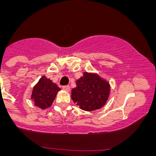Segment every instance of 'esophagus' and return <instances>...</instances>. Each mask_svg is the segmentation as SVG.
I'll return each mask as SVG.
<instances>
[{
  "label": "esophagus",
  "mask_w": 156,
  "mask_h": 156,
  "mask_svg": "<svg viewBox=\"0 0 156 156\" xmlns=\"http://www.w3.org/2000/svg\"><path fill=\"white\" fill-rule=\"evenodd\" d=\"M62 88H63L64 90L66 91V92H69V91H70V87H69V86H64Z\"/></svg>",
  "instance_id": "1"
}]
</instances>
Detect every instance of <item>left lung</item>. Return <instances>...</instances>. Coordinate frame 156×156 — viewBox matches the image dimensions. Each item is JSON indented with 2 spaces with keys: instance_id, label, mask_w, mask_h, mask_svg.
<instances>
[{
  "instance_id": "obj_1",
  "label": "left lung",
  "mask_w": 156,
  "mask_h": 156,
  "mask_svg": "<svg viewBox=\"0 0 156 156\" xmlns=\"http://www.w3.org/2000/svg\"><path fill=\"white\" fill-rule=\"evenodd\" d=\"M111 92V85L96 73L83 72L76 80V87L71 91V98L76 105L86 112H92L104 106Z\"/></svg>"
}]
</instances>
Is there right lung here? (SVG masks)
<instances>
[{
  "mask_svg": "<svg viewBox=\"0 0 156 156\" xmlns=\"http://www.w3.org/2000/svg\"><path fill=\"white\" fill-rule=\"evenodd\" d=\"M61 89L46 76H42L32 89L31 99L35 106L45 109L51 106Z\"/></svg>",
  "mask_w": 156,
  "mask_h": 156,
  "instance_id": "obj_1",
  "label": "right lung"
}]
</instances>
